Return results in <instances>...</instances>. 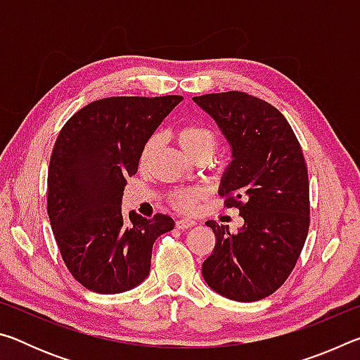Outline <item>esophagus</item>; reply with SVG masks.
<instances>
[{
    "label": "esophagus",
    "mask_w": 360,
    "mask_h": 360,
    "mask_svg": "<svg viewBox=\"0 0 360 360\" xmlns=\"http://www.w3.org/2000/svg\"><path fill=\"white\" fill-rule=\"evenodd\" d=\"M197 224L193 221V219H188V217H186V219H179V221H176V229H188V227H193V225Z\"/></svg>",
    "instance_id": "obj_1"
}]
</instances>
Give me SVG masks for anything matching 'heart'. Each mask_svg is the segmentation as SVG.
Instances as JSON below:
<instances>
[{
	"label": "heart",
	"mask_w": 360,
	"mask_h": 360,
	"mask_svg": "<svg viewBox=\"0 0 360 360\" xmlns=\"http://www.w3.org/2000/svg\"><path fill=\"white\" fill-rule=\"evenodd\" d=\"M176 139H178L182 150H184L188 157L193 158V160H198V158H208L210 160L219 144L217 133L212 130L211 127L202 124H188L181 127L178 133H176ZM160 143L162 136L158 135V133H154V135L148 138V141L144 143L141 149V154H139V163H141V165H148L152 160V157L155 155ZM203 197V188L187 187L173 191L168 195V202L176 211L188 212L197 208Z\"/></svg>",
	"instance_id": "heart-1"
}]
</instances>
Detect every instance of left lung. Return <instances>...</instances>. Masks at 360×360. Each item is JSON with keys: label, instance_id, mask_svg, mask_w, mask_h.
Instances as JSON below:
<instances>
[{"label": "left lung", "instance_id": "8db88e82", "mask_svg": "<svg viewBox=\"0 0 360 360\" xmlns=\"http://www.w3.org/2000/svg\"><path fill=\"white\" fill-rule=\"evenodd\" d=\"M231 144L219 195L245 225L208 221L216 246L202 265L212 290L236 302L262 300L294 270L309 229L308 168L300 143L275 106L245 92L193 96Z\"/></svg>", "mask_w": 360, "mask_h": 360}]
</instances>
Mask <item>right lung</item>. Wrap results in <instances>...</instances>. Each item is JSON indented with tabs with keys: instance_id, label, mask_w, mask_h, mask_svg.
Instances as JSON below:
<instances>
[{
	"instance_id": "1",
	"label": "right lung",
	"mask_w": 360,
	"mask_h": 360,
	"mask_svg": "<svg viewBox=\"0 0 360 360\" xmlns=\"http://www.w3.org/2000/svg\"><path fill=\"white\" fill-rule=\"evenodd\" d=\"M181 95L109 96L71 115L53 146L47 214L66 268L98 294L130 290L149 275L154 241L173 230L167 214L122 216L127 178L144 143Z\"/></svg>"
}]
</instances>
